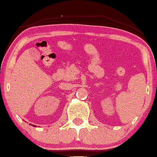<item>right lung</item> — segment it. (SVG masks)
Returning a JSON list of instances; mask_svg holds the SVG:
<instances>
[{"instance_id":"obj_1","label":"right lung","mask_w":157,"mask_h":157,"mask_svg":"<svg viewBox=\"0 0 157 157\" xmlns=\"http://www.w3.org/2000/svg\"><path fill=\"white\" fill-rule=\"evenodd\" d=\"M33 126H34V127H36V126H35V125H33Z\"/></svg>"}]
</instances>
